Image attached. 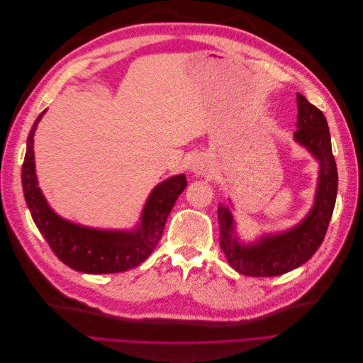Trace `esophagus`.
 <instances>
[{"label": "esophagus", "instance_id": "esophagus-1", "mask_svg": "<svg viewBox=\"0 0 363 363\" xmlns=\"http://www.w3.org/2000/svg\"><path fill=\"white\" fill-rule=\"evenodd\" d=\"M192 169L195 174H199V175H208L212 171V164L206 157H196L194 160Z\"/></svg>", "mask_w": 363, "mask_h": 363}]
</instances>
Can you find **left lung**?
Segmentation results:
<instances>
[{
	"instance_id": "obj_1",
	"label": "left lung",
	"mask_w": 363,
	"mask_h": 363,
	"mask_svg": "<svg viewBox=\"0 0 363 363\" xmlns=\"http://www.w3.org/2000/svg\"><path fill=\"white\" fill-rule=\"evenodd\" d=\"M298 128L295 140L300 142L320 160V183L315 206L304 221L277 236H267L257 244H239L233 236V218L228 207L218 208L219 245L238 272L251 277L281 276L303 265L323 244L333 215L337 192V169L332 152L330 131L320 108L311 104L301 94H296Z\"/></svg>"
}]
</instances>
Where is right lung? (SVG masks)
Instances as JSON below:
<instances>
[{"instance_id":"right-lung-1","label":"right lung","mask_w":363,"mask_h":363,"mask_svg":"<svg viewBox=\"0 0 363 363\" xmlns=\"http://www.w3.org/2000/svg\"><path fill=\"white\" fill-rule=\"evenodd\" d=\"M42 112L33 124L23 163V188L33 221L45 238L52 252L65 265L87 274H113L138 267L162 238L164 223L179 195L188 186L183 174L160 183L151 192L142 213L140 225L133 232H103L65 221L54 213L38 188L33 138Z\"/></svg>"}]
</instances>
